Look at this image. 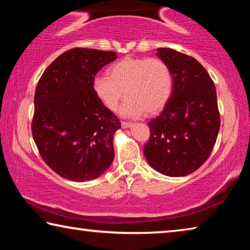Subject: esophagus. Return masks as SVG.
<instances>
[{
  "label": "esophagus",
  "mask_w": 250,
  "mask_h": 250,
  "mask_svg": "<svg viewBox=\"0 0 250 250\" xmlns=\"http://www.w3.org/2000/svg\"><path fill=\"white\" fill-rule=\"evenodd\" d=\"M121 125L122 128H131V126L133 125V124H131V122H126V121H121Z\"/></svg>",
  "instance_id": "obj_1"
}]
</instances>
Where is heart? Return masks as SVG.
I'll use <instances>...</instances> for the list:
<instances>
[{
  "label": "heart",
  "mask_w": 250,
  "mask_h": 250,
  "mask_svg": "<svg viewBox=\"0 0 250 250\" xmlns=\"http://www.w3.org/2000/svg\"><path fill=\"white\" fill-rule=\"evenodd\" d=\"M107 76H96L92 91L105 108L115 111L120 100L122 116L137 118L160 112L170 100L174 80L171 68L159 58L125 57L110 65Z\"/></svg>",
  "instance_id": "obj_1"
}]
</instances>
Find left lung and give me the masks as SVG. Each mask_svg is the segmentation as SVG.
Returning a JSON list of instances; mask_svg holds the SVG:
<instances>
[{
    "instance_id": "1",
    "label": "left lung",
    "mask_w": 250,
    "mask_h": 250,
    "mask_svg": "<svg viewBox=\"0 0 250 250\" xmlns=\"http://www.w3.org/2000/svg\"><path fill=\"white\" fill-rule=\"evenodd\" d=\"M156 56L173 74V92L163 111L150 126L143 147L150 166L167 176H185L208 159L221 126L214 83L195 58L171 48Z\"/></svg>"
}]
</instances>
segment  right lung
<instances>
[{
    "label": "right lung",
    "mask_w": 250,
    "mask_h": 250,
    "mask_svg": "<svg viewBox=\"0 0 250 250\" xmlns=\"http://www.w3.org/2000/svg\"><path fill=\"white\" fill-rule=\"evenodd\" d=\"M115 52L73 48L62 53L36 86L32 134L42 159L64 179L95 180L111 166L118 118L97 99L92 80Z\"/></svg>",
    "instance_id": "obj_1"
}]
</instances>
